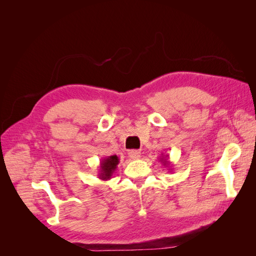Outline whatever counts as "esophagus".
<instances>
[{
  "label": "esophagus",
  "mask_w": 256,
  "mask_h": 256,
  "mask_svg": "<svg viewBox=\"0 0 256 256\" xmlns=\"http://www.w3.org/2000/svg\"><path fill=\"white\" fill-rule=\"evenodd\" d=\"M129 157H130V159H132V160H138V159H140L141 158V152L140 150H130L129 152Z\"/></svg>",
  "instance_id": "obj_1"
}]
</instances>
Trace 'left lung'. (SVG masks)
Instances as JSON below:
<instances>
[{
	"instance_id": "8db88e82",
	"label": "left lung",
	"mask_w": 256,
	"mask_h": 256,
	"mask_svg": "<svg viewBox=\"0 0 256 256\" xmlns=\"http://www.w3.org/2000/svg\"><path fill=\"white\" fill-rule=\"evenodd\" d=\"M159 161L161 162L162 164H164V166L170 168V166H172L171 162H170V160H168V154H166V156H164V154H162V156H161L160 159H159Z\"/></svg>"
}]
</instances>
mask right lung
<instances>
[{"label":"right lung","mask_w":256,"mask_h":256,"mask_svg":"<svg viewBox=\"0 0 256 256\" xmlns=\"http://www.w3.org/2000/svg\"><path fill=\"white\" fill-rule=\"evenodd\" d=\"M118 164H120V158L116 156V154L102 158L99 164V173H98L99 180H111L113 174L116 171V168H118Z\"/></svg>","instance_id":"obj_1"}]
</instances>
